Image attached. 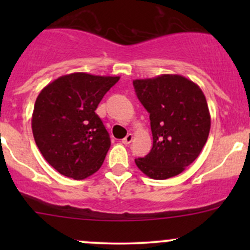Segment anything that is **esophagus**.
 <instances>
[{"mask_svg": "<svg viewBox=\"0 0 250 250\" xmlns=\"http://www.w3.org/2000/svg\"><path fill=\"white\" fill-rule=\"evenodd\" d=\"M132 141H133V134H130V133L127 135V137L123 138L122 139V143L125 144V145H128V144H130Z\"/></svg>", "mask_w": 250, "mask_h": 250, "instance_id": "1", "label": "esophagus"}]
</instances>
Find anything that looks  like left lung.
<instances>
[{
    "mask_svg": "<svg viewBox=\"0 0 250 250\" xmlns=\"http://www.w3.org/2000/svg\"><path fill=\"white\" fill-rule=\"evenodd\" d=\"M150 113L153 144L135 165L148 178L165 180L185 170L200 156L210 130V113L202 89L181 75L133 81Z\"/></svg>",
    "mask_w": 250,
    "mask_h": 250,
    "instance_id": "left-lung-1",
    "label": "left lung"
}]
</instances>
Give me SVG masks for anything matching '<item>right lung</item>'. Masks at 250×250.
<instances>
[{"instance_id": "obj_1", "label": "right lung", "mask_w": 250, "mask_h": 250, "mask_svg": "<svg viewBox=\"0 0 250 250\" xmlns=\"http://www.w3.org/2000/svg\"><path fill=\"white\" fill-rule=\"evenodd\" d=\"M118 80L74 72L40 92L32 113V134L44 160L62 175L82 180L102 167L111 141L95 110Z\"/></svg>"}]
</instances>
